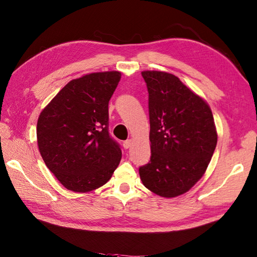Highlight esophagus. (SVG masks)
Here are the masks:
<instances>
[{
  "instance_id": "1",
  "label": "esophagus",
  "mask_w": 257,
  "mask_h": 257,
  "mask_svg": "<svg viewBox=\"0 0 257 257\" xmlns=\"http://www.w3.org/2000/svg\"><path fill=\"white\" fill-rule=\"evenodd\" d=\"M131 145H132V140H127V141L123 142V147L125 149H128L131 147Z\"/></svg>"
}]
</instances>
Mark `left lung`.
Segmentation results:
<instances>
[{
  "label": "left lung",
  "instance_id": "obj_1",
  "mask_svg": "<svg viewBox=\"0 0 257 257\" xmlns=\"http://www.w3.org/2000/svg\"><path fill=\"white\" fill-rule=\"evenodd\" d=\"M148 89L150 152L143 184L166 198L190 191L206 172L217 145L209 104L176 75L143 71Z\"/></svg>",
  "mask_w": 257,
  "mask_h": 257
}]
</instances>
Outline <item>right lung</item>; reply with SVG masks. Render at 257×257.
<instances>
[{
  "mask_svg": "<svg viewBox=\"0 0 257 257\" xmlns=\"http://www.w3.org/2000/svg\"><path fill=\"white\" fill-rule=\"evenodd\" d=\"M121 72L72 79L41 111L37 143L41 157L65 189L87 193L111 179L122 152L108 132L109 100Z\"/></svg>",
  "mask_w": 257,
  "mask_h": 257,
  "instance_id": "right-lung-1",
  "label": "right lung"
}]
</instances>
